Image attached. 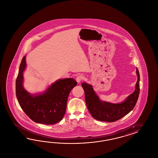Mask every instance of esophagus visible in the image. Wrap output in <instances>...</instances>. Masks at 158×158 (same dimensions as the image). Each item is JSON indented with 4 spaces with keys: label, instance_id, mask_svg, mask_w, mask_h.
I'll return each mask as SVG.
<instances>
[{
    "label": "esophagus",
    "instance_id": "34e87169",
    "mask_svg": "<svg viewBox=\"0 0 158 158\" xmlns=\"http://www.w3.org/2000/svg\"><path fill=\"white\" fill-rule=\"evenodd\" d=\"M83 79H84L83 76H82V75H79V76H77V77L76 80H77V82L78 83H81V82L83 80Z\"/></svg>",
    "mask_w": 158,
    "mask_h": 158
}]
</instances>
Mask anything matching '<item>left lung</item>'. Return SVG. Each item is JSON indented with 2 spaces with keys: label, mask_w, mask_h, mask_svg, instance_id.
I'll list each match as a JSON object with an SVG mask.
<instances>
[{
  "label": "left lung",
  "mask_w": 158,
  "mask_h": 158,
  "mask_svg": "<svg viewBox=\"0 0 158 158\" xmlns=\"http://www.w3.org/2000/svg\"><path fill=\"white\" fill-rule=\"evenodd\" d=\"M136 73L138 79L135 90L123 102L118 104L101 101L91 85L86 83H81L87 109L93 118L100 121L114 122L128 114L134 108L139 93V74L137 68Z\"/></svg>",
  "instance_id": "1"
}]
</instances>
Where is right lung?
Returning <instances> with one entry per match:
<instances>
[{
    "label": "right lung",
    "mask_w": 158,
    "mask_h": 158,
    "mask_svg": "<svg viewBox=\"0 0 158 158\" xmlns=\"http://www.w3.org/2000/svg\"><path fill=\"white\" fill-rule=\"evenodd\" d=\"M25 56L23 58L16 79L15 91L20 106L29 118L38 123L53 124L65 115L68 97L77 82L72 78L60 79L49 86L42 94L34 96L24 89L23 72L26 68Z\"/></svg>",
    "instance_id": "obj_1"
}]
</instances>
